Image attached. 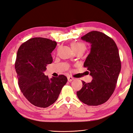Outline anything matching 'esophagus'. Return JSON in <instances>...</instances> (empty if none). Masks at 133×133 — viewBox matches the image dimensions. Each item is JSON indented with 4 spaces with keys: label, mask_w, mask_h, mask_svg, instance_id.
<instances>
[{
    "label": "esophagus",
    "mask_w": 133,
    "mask_h": 133,
    "mask_svg": "<svg viewBox=\"0 0 133 133\" xmlns=\"http://www.w3.org/2000/svg\"><path fill=\"white\" fill-rule=\"evenodd\" d=\"M73 80H74V78L71 77V76H68V82H71V81H73Z\"/></svg>",
    "instance_id": "esophagus-1"
}]
</instances>
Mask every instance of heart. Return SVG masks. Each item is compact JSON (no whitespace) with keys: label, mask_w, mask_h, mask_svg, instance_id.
Returning <instances> with one entry per match:
<instances>
[{"label":"heart","mask_w":133,"mask_h":133,"mask_svg":"<svg viewBox=\"0 0 133 133\" xmlns=\"http://www.w3.org/2000/svg\"><path fill=\"white\" fill-rule=\"evenodd\" d=\"M71 47L74 52L82 51L84 53L86 49V45L82 42H74L71 44Z\"/></svg>","instance_id":"1"}]
</instances>
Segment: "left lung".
Returning <instances> with one entry per match:
<instances>
[{"mask_svg":"<svg viewBox=\"0 0 133 133\" xmlns=\"http://www.w3.org/2000/svg\"><path fill=\"white\" fill-rule=\"evenodd\" d=\"M81 39L91 44L84 66L90 71L92 80L88 83L83 81V87L76 94L88 105H101L110 98L115 89L121 70L119 50L113 40L102 32L92 31Z\"/></svg>","mask_w":133,"mask_h":133,"instance_id":"8db88e82","label":"left lung"}]
</instances>
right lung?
Returning a JSON list of instances; mask_svg holds the SVG:
<instances>
[{
	"instance_id": "add662e5",
	"label": "right lung",
	"mask_w": 133,
	"mask_h": 133,
	"mask_svg": "<svg viewBox=\"0 0 133 133\" xmlns=\"http://www.w3.org/2000/svg\"><path fill=\"white\" fill-rule=\"evenodd\" d=\"M57 44L49 39L33 38L18 50L15 68L18 85L26 99L36 107L46 108L54 103L67 82L64 75L49 79L44 73L53 62L51 53Z\"/></svg>"
}]
</instances>
